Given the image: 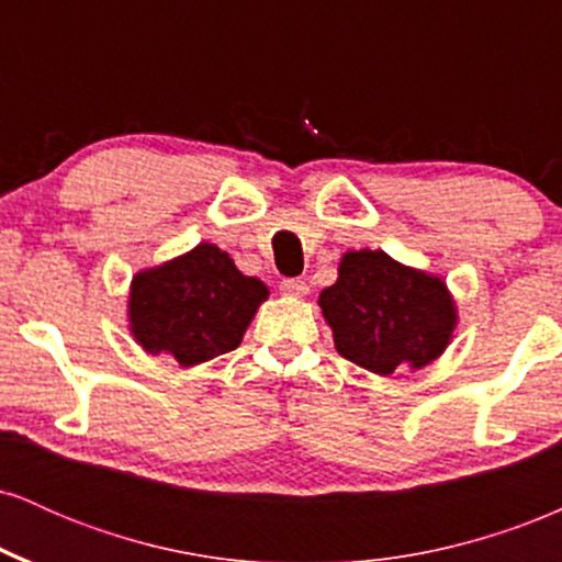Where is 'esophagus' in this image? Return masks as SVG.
Wrapping results in <instances>:
<instances>
[{
  "label": "esophagus",
  "instance_id": "34e87169",
  "mask_svg": "<svg viewBox=\"0 0 562 562\" xmlns=\"http://www.w3.org/2000/svg\"><path fill=\"white\" fill-rule=\"evenodd\" d=\"M280 290L285 295H293V299H301V295L308 293V285H306V280H299V277H293V280H282Z\"/></svg>",
  "mask_w": 562,
  "mask_h": 562
}]
</instances>
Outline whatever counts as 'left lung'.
Instances as JSON below:
<instances>
[{
  "instance_id": "left-lung-1",
  "label": "left lung",
  "mask_w": 562,
  "mask_h": 562,
  "mask_svg": "<svg viewBox=\"0 0 562 562\" xmlns=\"http://www.w3.org/2000/svg\"><path fill=\"white\" fill-rule=\"evenodd\" d=\"M319 306L340 357L378 375H391L402 364L434 362L457 319L438 277L367 248L344 256L338 282L322 290Z\"/></svg>"
}]
</instances>
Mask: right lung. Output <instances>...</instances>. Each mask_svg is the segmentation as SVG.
Wrapping results in <instances>:
<instances>
[{
	"instance_id": "obj_1",
	"label": "right lung",
	"mask_w": 562,
	"mask_h": 562,
	"mask_svg": "<svg viewBox=\"0 0 562 562\" xmlns=\"http://www.w3.org/2000/svg\"><path fill=\"white\" fill-rule=\"evenodd\" d=\"M267 295V285L237 272L224 250L200 243L187 256L134 277L128 319L145 351H169L190 367L235 351Z\"/></svg>"
}]
</instances>
